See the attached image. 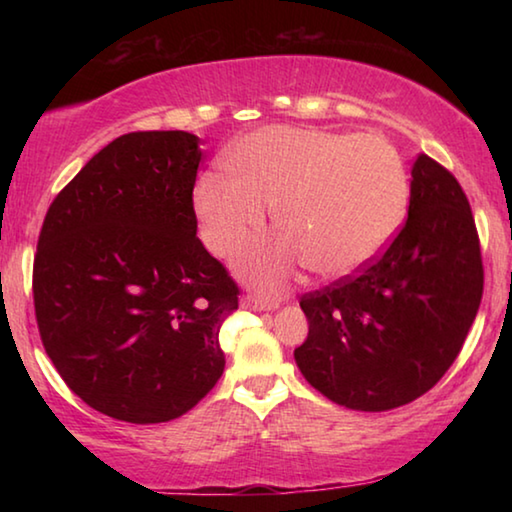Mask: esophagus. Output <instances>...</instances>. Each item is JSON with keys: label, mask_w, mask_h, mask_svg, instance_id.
Masks as SVG:
<instances>
[{"label": "esophagus", "mask_w": 512, "mask_h": 512, "mask_svg": "<svg viewBox=\"0 0 512 512\" xmlns=\"http://www.w3.org/2000/svg\"><path fill=\"white\" fill-rule=\"evenodd\" d=\"M241 307L253 309V311H271V309L277 307V302L275 300H264V298L253 296V293H250V296L241 298Z\"/></svg>", "instance_id": "esophagus-1"}]
</instances>
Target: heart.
I'll use <instances>...</instances> for the list:
<instances>
[{"label": "heart", "instance_id": "b5f03b06", "mask_svg": "<svg viewBox=\"0 0 512 512\" xmlns=\"http://www.w3.org/2000/svg\"><path fill=\"white\" fill-rule=\"evenodd\" d=\"M230 173H205L194 210L205 246L232 255L266 223L284 235L246 248L239 271L277 287L305 262L323 277L368 264L400 228L409 176L395 146L377 133L345 135L316 126H266L232 146Z\"/></svg>", "mask_w": 512, "mask_h": 512}]
</instances>
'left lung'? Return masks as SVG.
Masks as SVG:
<instances>
[{
	"label": "left lung",
	"instance_id": "1",
	"mask_svg": "<svg viewBox=\"0 0 512 512\" xmlns=\"http://www.w3.org/2000/svg\"><path fill=\"white\" fill-rule=\"evenodd\" d=\"M409 216L384 253L300 298L307 341L293 357L327 400L388 411L431 391L461 352L483 296L470 201L429 155L411 169Z\"/></svg>",
	"mask_w": 512,
	"mask_h": 512
}]
</instances>
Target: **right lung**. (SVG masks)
<instances>
[{"label": "right lung", "mask_w": 512, "mask_h": 512, "mask_svg": "<svg viewBox=\"0 0 512 512\" xmlns=\"http://www.w3.org/2000/svg\"><path fill=\"white\" fill-rule=\"evenodd\" d=\"M201 155L185 131L121 135L60 189L42 223V345L65 384L115 420L180 418L223 375L219 329L239 287L196 237Z\"/></svg>", "instance_id": "right-lung-1"}]
</instances>
